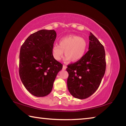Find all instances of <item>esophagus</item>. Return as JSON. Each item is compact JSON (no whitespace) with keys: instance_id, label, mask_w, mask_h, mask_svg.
<instances>
[{"instance_id":"1","label":"esophagus","mask_w":126,"mask_h":126,"mask_svg":"<svg viewBox=\"0 0 126 126\" xmlns=\"http://www.w3.org/2000/svg\"><path fill=\"white\" fill-rule=\"evenodd\" d=\"M66 68H67V66L65 65H63V70H65Z\"/></svg>"}]
</instances>
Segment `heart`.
I'll return each mask as SVG.
<instances>
[{
	"label": "heart",
	"instance_id": "b5f03b06",
	"mask_svg": "<svg viewBox=\"0 0 126 126\" xmlns=\"http://www.w3.org/2000/svg\"><path fill=\"white\" fill-rule=\"evenodd\" d=\"M87 43L84 38L75 35H69L61 38L59 45L55 44L52 49L53 58L60 61L64 50L65 62H76L82 58L86 52Z\"/></svg>",
	"mask_w": 126,
	"mask_h": 126
}]
</instances>
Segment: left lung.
Instances as JSON below:
<instances>
[{
    "instance_id": "1",
    "label": "left lung",
    "mask_w": 126,
    "mask_h": 126,
    "mask_svg": "<svg viewBox=\"0 0 126 126\" xmlns=\"http://www.w3.org/2000/svg\"><path fill=\"white\" fill-rule=\"evenodd\" d=\"M88 51L80 60L68 65V91L74 97L86 99L97 91L106 71L105 50L92 33L89 36Z\"/></svg>"
}]
</instances>
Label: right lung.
Here are the masks:
<instances>
[{
	"label": "right lung",
	"instance_id": "add662e5",
	"mask_svg": "<svg viewBox=\"0 0 126 126\" xmlns=\"http://www.w3.org/2000/svg\"><path fill=\"white\" fill-rule=\"evenodd\" d=\"M56 36L54 30H40L30 35L20 48V79L34 96L49 94L57 74L62 69L63 65L53 58L52 54Z\"/></svg>",
	"mask_w": 126,
	"mask_h": 126
}]
</instances>
